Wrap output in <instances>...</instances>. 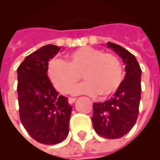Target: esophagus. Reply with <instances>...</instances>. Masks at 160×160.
Here are the masks:
<instances>
[{
    "instance_id": "34e87169",
    "label": "esophagus",
    "mask_w": 160,
    "mask_h": 160,
    "mask_svg": "<svg viewBox=\"0 0 160 160\" xmlns=\"http://www.w3.org/2000/svg\"><path fill=\"white\" fill-rule=\"evenodd\" d=\"M76 101V98H68V103L69 104H73L74 102Z\"/></svg>"
}]
</instances>
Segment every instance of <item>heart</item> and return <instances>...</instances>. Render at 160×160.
Returning <instances> with one entry per match:
<instances>
[{
    "mask_svg": "<svg viewBox=\"0 0 160 160\" xmlns=\"http://www.w3.org/2000/svg\"><path fill=\"white\" fill-rule=\"evenodd\" d=\"M47 74L54 87L62 93H68L82 75L86 82L73 87L71 92L101 97L117 92L124 78L122 65L115 55L91 46L78 48L65 62L51 61Z\"/></svg>",
    "mask_w": 160,
    "mask_h": 160,
    "instance_id": "b5f03b06",
    "label": "heart"
}]
</instances>
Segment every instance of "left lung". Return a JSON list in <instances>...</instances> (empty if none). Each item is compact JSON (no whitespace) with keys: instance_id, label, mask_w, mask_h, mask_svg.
I'll return each mask as SVG.
<instances>
[{"instance_id":"1","label":"left lung","mask_w":160,"mask_h":160,"mask_svg":"<svg viewBox=\"0 0 160 160\" xmlns=\"http://www.w3.org/2000/svg\"><path fill=\"white\" fill-rule=\"evenodd\" d=\"M124 62L126 75L117 92L103 103H93L92 122L98 135L108 139L120 138L135 125L141 98L142 70L132 53L119 44L108 42Z\"/></svg>"}]
</instances>
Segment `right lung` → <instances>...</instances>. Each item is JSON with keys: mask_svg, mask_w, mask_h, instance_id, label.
<instances>
[{"mask_svg": "<svg viewBox=\"0 0 160 160\" xmlns=\"http://www.w3.org/2000/svg\"><path fill=\"white\" fill-rule=\"evenodd\" d=\"M60 50L56 45H44L28 56L18 68L20 120L35 141L47 145L66 139L72 109L47 76L48 62Z\"/></svg>", "mask_w": 160, "mask_h": 160, "instance_id": "add662e5", "label": "right lung"}]
</instances>
